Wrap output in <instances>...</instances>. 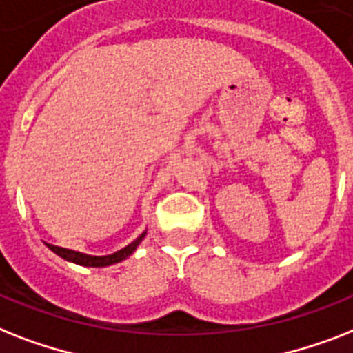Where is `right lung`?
<instances>
[{"label":"right lung","instance_id":"1","mask_svg":"<svg viewBox=\"0 0 353 353\" xmlns=\"http://www.w3.org/2000/svg\"><path fill=\"white\" fill-rule=\"evenodd\" d=\"M147 236V232H143L141 236L137 237L136 241H132L130 245L121 248V250L114 252L110 256H88V254H81V252H76V250H68V248H61V246H54V245H48L47 246L54 254H57L59 257L63 259L70 261V263H76V265H81V266H108V265H114V263H119V261L127 259L130 254H134V250L137 248V245L143 241V237Z\"/></svg>","mask_w":353,"mask_h":353}]
</instances>
